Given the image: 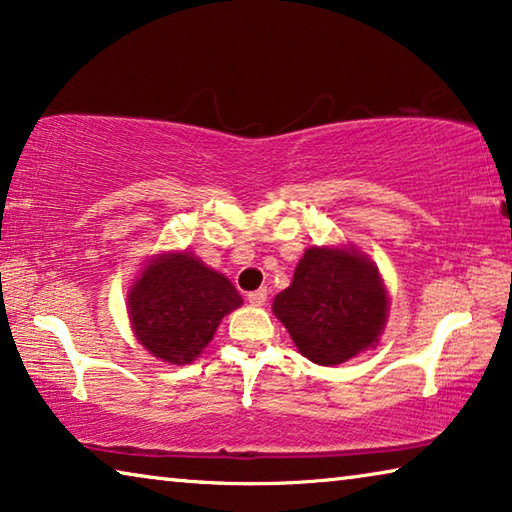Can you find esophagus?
Segmentation results:
<instances>
[{"instance_id":"1","label":"esophagus","mask_w":512,"mask_h":512,"mask_svg":"<svg viewBox=\"0 0 512 512\" xmlns=\"http://www.w3.org/2000/svg\"><path fill=\"white\" fill-rule=\"evenodd\" d=\"M248 302L253 307H262L266 305V289H257V291H250L248 293Z\"/></svg>"}]
</instances>
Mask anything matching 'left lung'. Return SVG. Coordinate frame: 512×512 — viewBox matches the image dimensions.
<instances>
[{
	"label": "left lung",
	"mask_w": 512,
	"mask_h": 512,
	"mask_svg": "<svg viewBox=\"0 0 512 512\" xmlns=\"http://www.w3.org/2000/svg\"><path fill=\"white\" fill-rule=\"evenodd\" d=\"M273 314L309 361L336 366L379 343L388 293L377 266L359 250L311 246L293 282L275 296Z\"/></svg>",
	"instance_id": "1"
}]
</instances>
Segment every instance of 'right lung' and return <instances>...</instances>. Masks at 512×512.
Segmentation results:
<instances>
[{
  "instance_id": "right-lung-1",
  "label": "right lung",
  "mask_w": 512,
  "mask_h": 512,
  "mask_svg": "<svg viewBox=\"0 0 512 512\" xmlns=\"http://www.w3.org/2000/svg\"><path fill=\"white\" fill-rule=\"evenodd\" d=\"M241 296L223 273L189 253L155 257L128 293L133 332L153 357L173 366L192 363L212 341Z\"/></svg>"
}]
</instances>
